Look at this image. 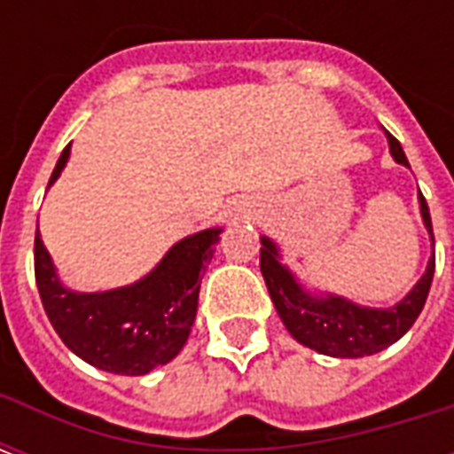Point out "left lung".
<instances>
[{
  "instance_id": "1",
  "label": "left lung",
  "mask_w": 454,
  "mask_h": 454,
  "mask_svg": "<svg viewBox=\"0 0 454 454\" xmlns=\"http://www.w3.org/2000/svg\"><path fill=\"white\" fill-rule=\"evenodd\" d=\"M389 143L391 158L403 168H411L403 155L401 143L389 130H384ZM419 207L423 226L428 231L433 243V226H430V211L426 199L419 192ZM260 272L265 277L267 292L275 304L277 314L296 342H301L311 350L328 355V357H367L381 352L399 340L401 335L409 333L416 318L423 311L428 299L430 282L435 272V253L430 255L426 272L413 285L409 294L389 309L377 306H362L350 301L348 296L318 292L299 279V277L282 262V250L270 236H260ZM435 246V243H433Z\"/></svg>"
}]
</instances>
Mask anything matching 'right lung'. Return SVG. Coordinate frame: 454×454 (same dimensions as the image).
Instances as JSON below:
<instances>
[{"label":"right lung","mask_w":454,"mask_h":454,"mask_svg":"<svg viewBox=\"0 0 454 454\" xmlns=\"http://www.w3.org/2000/svg\"><path fill=\"white\" fill-rule=\"evenodd\" d=\"M70 160V145L55 165L53 187ZM223 228L182 238L133 285L106 292H77L63 285L53 257L35 233V285L55 333L92 367L140 377L175 360L197 318L199 285L216 253Z\"/></svg>","instance_id":"right-lung-1"}]
</instances>
